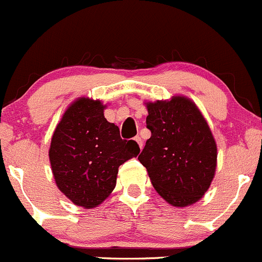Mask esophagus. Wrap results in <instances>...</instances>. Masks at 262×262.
<instances>
[{
	"label": "esophagus",
	"mask_w": 262,
	"mask_h": 262,
	"mask_svg": "<svg viewBox=\"0 0 262 262\" xmlns=\"http://www.w3.org/2000/svg\"><path fill=\"white\" fill-rule=\"evenodd\" d=\"M135 141L137 142V145H139V147H140V150H142V140H141V137L140 136H136L135 137Z\"/></svg>",
	"instance_id": "1"
}]
</instances>
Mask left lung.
I'll list each match as a JSON object with an SVG mask.
<instances>
[{"mask_svg":"<svg viewBox=\"0 0 262 262\" xmlns=\"http://www.w3.org/2000/svg\"><path fill=\"white\" fill-rule=\"evenodd\" d=\"M146 106L151 137L139 161L168 204L177 207L195 204L209 190L216 170L217 148L209 125L186 97Z\"/></svg>","mask_w":262,"mask_h":262,"instance_id":"left-lung-1","label":"left lung"}]
</instances>
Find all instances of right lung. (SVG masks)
Listing matches in <instances>:
<instances>
[{
	"label": "right lung",
	"instance_id": "right-lung-1",
	"mask_svg": "<svg viewBox=\"0 0 262 262\" xmlns=\"http://www.w3.org/2000/svg\"><path fill=\"white\" fill-rule=\"evenodd\" d=\"M103 108L100 101L76 100L53 132L49 152L58 188L86 209L107 198L116 186L120 165L140 152L136 141L121 139Z\"/></svg>",
	"mask_w": 262,
	"mask_h": 262
}]
</instances>
